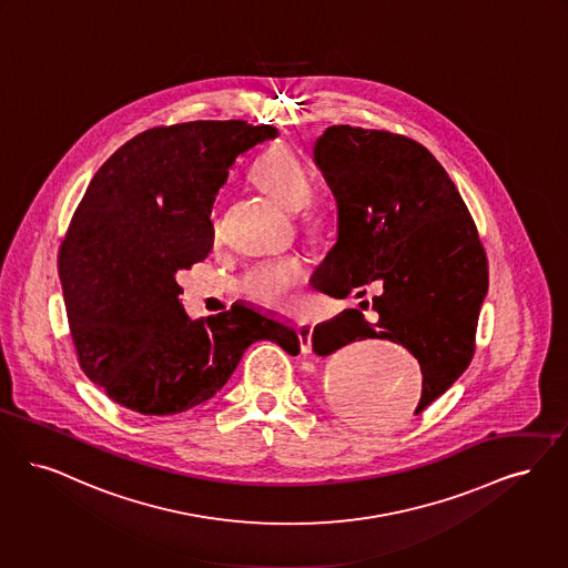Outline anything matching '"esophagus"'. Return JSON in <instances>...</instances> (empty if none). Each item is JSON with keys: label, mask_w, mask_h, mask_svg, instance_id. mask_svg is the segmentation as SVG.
<instances>
[{"label": "esophagus", "mask_w": 568, "mask_h": 568, "mask_svg": "<svg viewBox=\"0 0 568 568\" xmlns=\"http://www.w3.org/2000/svg\"><path fill=\"white\" fill-rule=\"evenodd\" d=\"M313 325L311 323H300L297 325V336H300V344H302V353H311L313 351Z\"/></svg>", "instance_id": "obj_1"}]
</instances>
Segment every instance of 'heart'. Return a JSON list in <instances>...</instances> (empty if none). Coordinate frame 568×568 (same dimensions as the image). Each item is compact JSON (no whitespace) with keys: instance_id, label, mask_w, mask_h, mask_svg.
<instances>
[{"instance_id":"heart-1","label":"heart","mask_w":568,"mask_h":568,"mask_svg":"<svg viewBox=\"0 0 568 568\" xmlns=\"http://www.w3.org/2000/svg\"><path fill=\"white\" fill-rule=\"evenodd\" d=\"M251 182L262 192H266L276 203L295 209L297 220L306 232L317 234L329 226L332 206L311 192V169L302 156L285 143L271 145L250 169ZM217 234V217L211 213L209 217V236ZM311 278V266L304 255L287 253L278 257H268L251 264L241 276V292L253 302L290 311L297 302V295L306 287Z\"/></svg>"}]
</instances>
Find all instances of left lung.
<instances>
[{
    "label": "left lung",
    "mask_w": 568,
    "mask_h": 568,
    "mask_svg": "<svg viewBox=\"0 0 568 568\" xmlns=\"http://www.w3.org/2000/svg\"><path fill=\"white\" fill-rule=\"evenodd\" d=\"M315 160L338 203V243L315 278L321 294L364 297L313 332L317 355L353 342L402 344L418 359L420 414L471 364L488 260L476 222L432 152L409 136L329 126Z\"/></svg>",
    "instance_id": "1"
}]
</instances>
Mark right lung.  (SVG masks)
Masks as SVG:
<instances>
[{
	"instance_id": "add662e5",
	"label": "right lung",
	"mask_w": 568,
	"mask_h": 568,
	"mask_svg": "<svg viewBox=\"0 0 568 568\" xmlns=\"http://www.w3.org/2000/svg\"><path fill=\"white\" fill-rule=\"evenodd\" d=\"M278 135L245 120L154 126L94 173L59 247V276L80 367L110 399L166 416L213 397L245 348L300 353L292 327L247 306L192 321L175 274L203 262L209 215L227 169Z\"/></svg>"
}]
</instances>
